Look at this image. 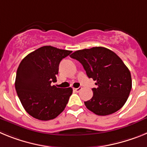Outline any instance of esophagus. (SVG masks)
I'll return each instance as SVG.
<instances>
[{"instance_id": "obj_1", "label": "esophagus", "mask_w": 147, "mask_h": 147, "mask_svg": "<svg viewBox=\"0 0 147 147\" xmlns=\"http://www.w3.org/2000/svg\"><path fill=\"white\" fill-rule=\"evenodd\" d=\"M73 90H74V91H76V92H80V90H82V88H73Z\"/></svg>"}]
</instances>
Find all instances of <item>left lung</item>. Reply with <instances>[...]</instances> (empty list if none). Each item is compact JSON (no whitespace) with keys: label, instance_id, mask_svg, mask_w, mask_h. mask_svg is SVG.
Returning a JSON list of instances; mask_svg holds the SVG:
<instances>
[{"label":"left lung","instance_id":"left-lung-1","mask_svg":"<svg viewBox=\"0 0 147 147\" xmlns=\"http://www.w3.org/2000/svg\"><path fill=\"white\" fill-rule=\"evenodd\" d=\"M82 65L89 78L96 81L93 97L85 102L87 108L98 115H107L120 110L132 88L128 67L117 54L104 47L76 51L71 56Z\"/></svg>","mask_w":147,"mask_h":147}]
</instances>
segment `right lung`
Returning <instances> with one entry per match:
<instances>
[{
	"mask_svg": "<svg viewBox=\"0 0 147 147\" xmlns=\"http://www.w3.org/2000/svg\"><path fill=\"white\" fill-rule=\"evenodd\" d=\"M71 51L45 45L30 53L18 66L15 89L23 107L41 121L55 119L64 110L73 89L57 88L59 65Z\"/></svg>",
	"mask_w": 147,
	"mask_h": 147,
	"instance_id": "add662e5",
	"label": "right lung"
}]
</instances>
